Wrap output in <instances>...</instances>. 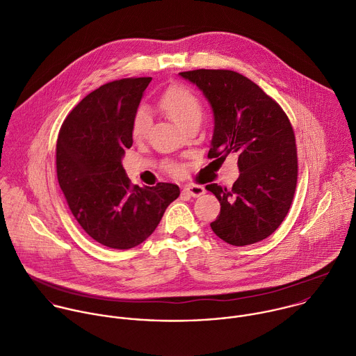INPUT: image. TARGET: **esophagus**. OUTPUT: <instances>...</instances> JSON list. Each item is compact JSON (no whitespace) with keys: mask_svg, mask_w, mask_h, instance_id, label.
Instances as JSON below:
<instances>
[{"mask_svg":"<svg viewBox=\"0 0 356 356\" xmlns=\"http://www.w3.org/2000/svg\"><path fill=\"white\" fill-rule=\"evenodd\" d=\"M183 193L190 195V197H200V195H202L205 193V188L202 186H200V184H191V186H186L183 188Z\"/></svg>","mask_w":356,"mask_h":356,"instance_id":"34e87169","label":"esophagus"}]
</instances>
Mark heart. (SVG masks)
I'll use <instances>...</instances> for the list:
<instances>
[{
	"label": "heart",
	"instance_id": "b5f03b06",
	"mask_svg": "<svg viewBox=\"0 0 356 356\" xmlns=\"http://www.w3.org/2000/svg\"><path fill=\"white\" fill-rule=\"evenodd\" d=\"M159 108L181 129H186L193 122H201L202 118V104L200 98L186 86L176 84L169 87L158 101ZM151 124L149 113L145 108L140 106L131 119L130 134L134 141H141L145 138ZM165 170L172 176H181L183 166L175 162H166L163 165Z\"/></svg>",
	"mask_w": 356,
	"mask_h": 356
}]
</instances>
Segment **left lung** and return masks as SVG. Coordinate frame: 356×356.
<instances>
[{
  "label": "left lung",
  "mask_w": 356,
  "mask_h": 356,
  "mask_svg": "<svg viewBox=\"0 0 356 356\" xmlns=\"http://www.w3.org/2000/svg\"><path fill=\"white\" fill-rule=\"evenodd\" d=\"M209 101L215 130L208 158L222 165L237 156L238 179L232 188L208 184L220 202L213 233L236 247L269 237L291 207L298 159L296 134L283 108L248 77L226 69L180 73Z\"/></svg>",
  "instance_id": "8db88e82"
}]
</instances>
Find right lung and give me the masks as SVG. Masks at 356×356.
<instances>
[{"instance_id": "1", "label": "right lung", "mask_w": 356, "mask_h": 356, "mask_svg": "<svg viewBox=\"0 0 356 356\" xmlns=\"http://www.w3.org/2000/svg\"><path fill=\"white\" fill-rule=\"evenodd\" d=\"M151 77L120 79L86 95L63 120L56 176L67 207L97 243L129 250L145 241L180 195L172 183L131 184L122 165L130 126Z\"/></svg>"}]
</instances>
